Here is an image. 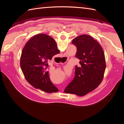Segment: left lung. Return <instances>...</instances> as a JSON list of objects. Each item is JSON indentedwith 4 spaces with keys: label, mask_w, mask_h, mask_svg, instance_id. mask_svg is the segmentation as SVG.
I'll return each mask as SVG.
<instances>
[{
    "label": "left lung",
    "mask_w": 124,
    "mask_h": 124,
    "mask_svg": "<svg viewBox=\"0 0 124 124\" xmlns=\"http://www.w3.org/2000/svg\"><path fill=\"white\" fill-rule=\"evenodd\" d=\"M72 44L77 47L75 56L79 59V64L76 66L75 78L64 92L81 96L94 90L102 82L106 59L101 46L91 36H79L73 39Z\"/></svg>",
    "instance_id": "left-lung-1"
}]
</instances>
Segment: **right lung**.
Returning a JSON list of instances; mask_svg holds the SVG:
<instances>
[{
	"label": "right lung",
	"instance_id": "obj_1",
	"mask_svg": "<svg viewBox=\"0 0 124 124\" xmlns=\"http://www.w3.org/2000/svg\"><path fill=\"white\" fill-rule=\"evenodd\" d=\"M60 53L54 39L46 34L35 35L25 44L20 66L25 79L33 87L49 93L59 91L50 80L47 68V62Z\"/></svg>",
	"mask_w": 124,
	"mask_h": 124
}]
</instances>
